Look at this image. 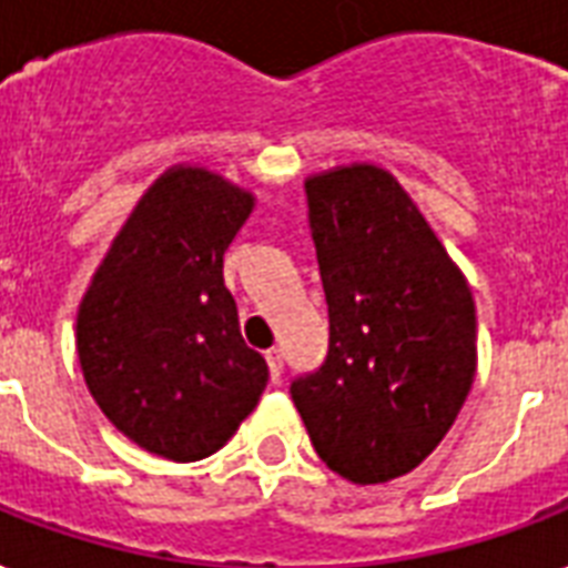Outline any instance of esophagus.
Returning a JSON list of instances; mask_svg holds the SVG:
<instances>
[{"mask_svg": "<svg viewBox=\"0 0 568 568\" xmlns=\"http://www.w3.org/2000/svg\"><path fill=\"white\" fill-rule=\"evenodd\" d=\"M266 364H270L272 382L278 385L281 373H284V355H281V349H270V353H266Z\"/></svg>", "mask_w": 568, "mask_h": 568, "instance_id": "obj_1", "label": "esophagus"}]
</instances>
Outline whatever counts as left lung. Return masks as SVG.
I'll list each match as a JSON object with an SVG mask.
<instances>
[{
  "instance_id": "8db88e82",
  "label": "left lung",
  "mask_w": 568,
  "mask_h": 568,
  "mask_svg": "<svg viewBox=\"0 0 568 568\" xmlns=\"http://www.w3.org/2000/svg\"><path fill=\"white\" fill-rule=\"evenodd\" d=\"M305 192L328 355L290 394L332 471L388 483L442 444L471 390V287L390 171L341 165Z\"/></svg>"
}]
</instances>
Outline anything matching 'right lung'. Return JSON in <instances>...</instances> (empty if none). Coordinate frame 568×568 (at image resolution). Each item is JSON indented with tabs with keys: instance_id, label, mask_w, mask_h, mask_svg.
Returning <instances> with one entry per match:
<instances>
[{
	"instance_id": "right-lung-1",
	"label": "right lung",
	"mask_w": 568,
	"mask_h": 568,
	"mask_svg": "<svg viewBox=\"0 0 568 568\" xmlns=\"http://www.w3.org/2000/svg\"><path fill=\"white\" fill-rule=\"evenodd\" d=\"M252 210V192L222 174L174 165L135 204L79 305L91 397L130 442L174 463L224 447L270 382L222 278Z\"/></svg>"
}]
</instances>
